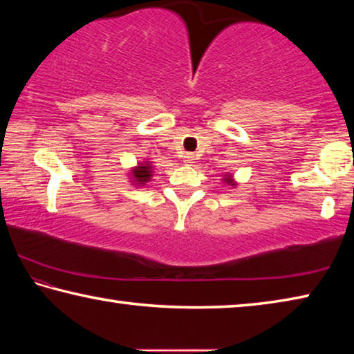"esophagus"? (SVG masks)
I'll return each mask as SVG.
<instances>
[{"instance_id": "34e87169", "label": "esophagus", "mask_w": 354, "mask_h": 354, "mask_svg": "<svg viewBox=\"0 0 354 354\" xmlns=\"http://www.w3.org/2000/svg\"><path fill=\"white\" fill-rule=\"evenodd\" d=\"M194 160H195V156L192 154V153H187V154L184 156V162L187 164V165H192V164H194Z\"/></svg>"}]
</instances>
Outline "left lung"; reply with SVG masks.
Returning a JSON list of instances; mask_svg holds the SVG:
<instances>
[{
  "label": "left lung",
  "instance_id": "8db88e82",
  "mask_svg": "<svg viewBox=\"0 0 354 354\" xmlns=\"http://www.w3.org/2000/svg\"><path fill=\"white\" fill-rule=\"evenodd\" d=\"M221 181H223L225 184L230 185V187H232V189H234L236 185H237V181L234 179V176L231 175V173H225L223 178H221Z\"/></svg>",
  "mask_w": 354,
  "mask_h": 354
}]
</instances>
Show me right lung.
I'll use <instances>...</instances> for the list:
<instances>
[{
	"label": "right lung",
	"instance_id": "obj_1",
	"mask_svg": "<svg viewBox=\"0 0 354 354\" xmlns=\"http://www.w3.org/2000/svg\"><path fill=\"white\" fill-rule=\"evenodd\" d=\"M153 162L149 159L142 160V162H137V165L131 167V170L128 171L129 176V183L136 185V187H142L147 183H149V179L153 178Z\"/></svg>",
	"mask_w": 354,
	"mask_h": 354
}]
</instances>
